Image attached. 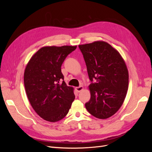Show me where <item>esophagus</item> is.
Segmentation results:
<instances>
[{
    "label": "esophagus",
    "instance_id": "1",
    "mask_svg": "<svg viewBox=\"0 0 152 152\" xmlns=\"http://www.w3.org/2000/svg\"><path fill=\"white\" fill-rule=\"evenodd\" d=\"M84 89V87L83 86H79V87H75V90L77 91V92H80L81 91H82Z\"/></svg>",
    "mask_w": 152,
    "mask_h": 152
}]
</instances>
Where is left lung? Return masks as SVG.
<instances>
[{
	"instance_id": "obj_1",
	"label": "left lung",
	"mask_w": 152,
	"mask_h": 152,
	"mask_svg": "<svg viewBox=\"0 0 152 152\" xmlns=\"http://www.w3.org/2000/svg\"><path fill=\"white\" fill-rule=\"evenodd\" d=\"M92 83L91 99L85 104L92 115L106 119L121 107L126 96L129 73L117 50L104 41L79 45ZM95 81L93 82V80Z\"/></svg>"
}]
</instances>
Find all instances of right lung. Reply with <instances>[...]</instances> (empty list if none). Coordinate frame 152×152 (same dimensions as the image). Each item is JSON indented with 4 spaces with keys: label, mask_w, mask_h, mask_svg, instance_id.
<instances>
[{
    "label": "right lung",
    "mask_w": 152,
    "mask_h": 152,
    "mask_svg": "<svg viewBox=\"0 0 152 152\" xmlns=\"http://www.w3.org/2000/svg\"><path fill=\"white\" fill-rule=\"evenodd\" d=\"M76 45L40 48L30 58L24 73L27 97L35 112L44 120L55 122L65 117L75 99L61 73L62 63Z\"/></svg>",
    "instance_id": "obj_1"
}]
</instances>
